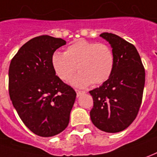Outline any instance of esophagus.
Wrapping results in <instances>:
<instances>
[{
	"label": "esophagus",
	"instance_id": "34e87169",
	"mask_svg": "<svg viewBox=\"0 0 157 157\" xmlns=\"http://www.w3.org/2000/svg\"><path fill=\"white\" fill-rule=\"evenodd\" d=\"M76 93H77V97H80L82 94H84L85 91L83 90H76Z\"/></svg>",
	"mask_w": 157,
	"mask_h": 157
}]
</instances>
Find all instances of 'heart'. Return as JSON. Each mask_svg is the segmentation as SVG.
<instances>
[{"mask_svg":"<svg viewBox=\"0 0 157 157\" xmlns=\"http://www.w3.org/2000/svg\"><path fill=\"white\" fill-rule=\"evenodd\" d=\"M114 56L112 48L105 44L78 39L67 47L65 53L56 52L51 58L52 68L57 77L67 82L78 70L80 73L72 80L78 87L92 83H104L113 72Z\"/></svg>","mask_w":157,"mask_h":157,"instance_id":"obj_1","label":"heart"}]
</instances>
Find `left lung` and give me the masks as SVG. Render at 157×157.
I'll list each match as a JSON object with an SVG mask.
<instances>
[{
    "label": "left lung",
    "mask_w": 157,
    "mask_h": 157,
    "mask_svg": "<svg viewBox=\"0 0 157 157\" xmlns=\"http://www.w3.org/2000/svg\"><path fill=\"white\" fill-rule=\"evenodd\" d=\"M100 36L113 48V72L101 86L90 91L92 123L106 132H119L133 122L142 103L145 71L133 44L119 36L104 32Z\"/></svg>",
    "instance_id": "left-lung-1"
}]
</instances>
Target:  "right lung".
I'll return each instance as SVG.
<instances>
[{"label": "right lung", "instance_id": "right-lung-1", "mask_svg": "<svg viewBox=\"0 0 157 157\" xmlns=\"http://www.w3.org/2000/svg\"><path fill=\"white\" fill-rule=\"evenodd\" d=\"M66 41L50 36H36L19 49L8 71V91L19 118L40 137H52L64 131L76 92L56 76L53 54Z\"/></svg>", "mask_w": 157, "mask_h": 157}]
</instances>
